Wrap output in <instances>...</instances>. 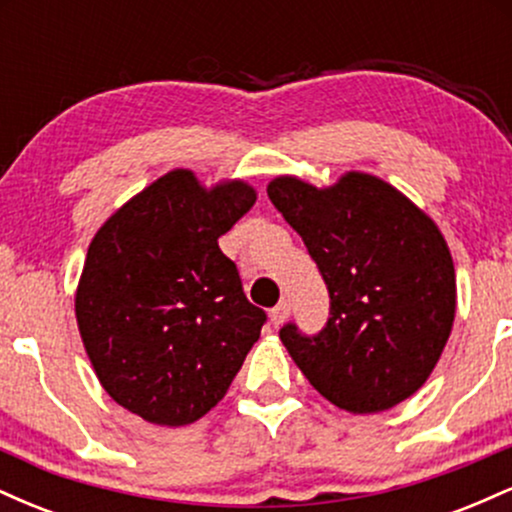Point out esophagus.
I'll list each match as a JSON object with an SVG mask.
<instances>
[{"mask_svg":"<svg viewBox=\"0 0 512 512\" xmlns=\"http://www.w3.org/2000/svg\"><path fill=\"white\" fill-rule=\"evenodd\" d=\"M289 315H291V303H286V301H281L279 305H276V308H272V313H269V320H272V325H284L286 320H289Z\"/></svg>","mask_w":512,"mask_h":512,"instance_id":"34e87169","label":"esophagus"}]
</instances>
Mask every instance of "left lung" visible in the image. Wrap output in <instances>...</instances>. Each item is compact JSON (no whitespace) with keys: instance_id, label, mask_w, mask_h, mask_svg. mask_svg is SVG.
Here are the masks:
<instances>
[{"instance_id":"1","label":"left lung","mask_w":512,"mask_h":512,"mask_svg":"<svg viewBox=\"0 0 512 512\" xmlns=\"http://www.w3.org/2000/svg\"><path fill=\"white\" fill-rule=\"evenodd\" d=\"M267 195L330 291L320 334L281 327L293 363L334 407L351 414L397 407L433 373L455 322V264L436 221L361 170L327 187L279 175Z\"/></svg>"}]
</instances>
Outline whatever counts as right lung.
I'll return each mask as SVG.
<instances>
[{
    "mask_svg": "<svg viewBox=\"0 0 512 512\" xmlns=\"http://www.w3.org/2000/svg\"><path fill=\"white\" fill-rule=\"evenodd\" d=\"M245 180L204 187L187 168L144 187L88 245L74 310L103 390L156 426L221 402L267 320L219 238L248 214Z\"/></svg>",
    "mask_w": 512,
    "mask_h": 512,
    "instance_id": "right-lung-1",
    "label": "right lung"
}]
</instances>
